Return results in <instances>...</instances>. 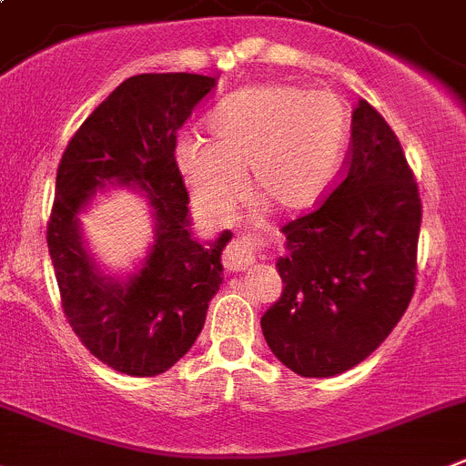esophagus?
I'll return each mask as SVG.
<instances>
[{
  "instance_id": "obj_1",
  "label": "esophagus",
  "mask_w": 466,
  "mask_h": 466,
  "mask_svg": "<svg viewBox=\"0 0 466 466\" xmlns=\"http://www.w3.org/2000/svg\"><path fill=\"white\" fill-rule=\"evenodd\" d=\"M256 261V240L254 238H238L230 242L228 249L224 251V268L230 272H240Z\"/></svg>"
}]
</instances>
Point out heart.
I'll use <instances>...</instances> for the list:
<instances>
[{"instance_id":"obj_1","label":"heart","mask_w":466,"mask_h":466,"mask_svg":"<svg viewBox=\"0 0 466 466\" xmlns=\"http://www.w3.org/2000/svg\"><path fill=\"white\" fill-rule=\"evenodd\" d=\"M351 115L337 94L256 85L208 117L210 140L182 138L175 159L200 212L226 221L251 189L284 212L309 210L335 185Z\"/></svg>"}]
</instances>
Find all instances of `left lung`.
Wrapping results in <instances>:
<instances>
[{"label":"left lung","instance_id":"obj_1","mask_svg":"<svg viewBox=\"0 0 466 466\" xmlns=\"http://www.w3.org/2000/svg\"><path fill=\"white\" fill-rule=\"evenodd\" d=\"M420 196L398 136L358 101L344 182L281 228L284 289L261 317L270 351L300 377H335L398 326L416 286Z\"/></svg>","mask_w":466,"mask_h":466}]
</instances>
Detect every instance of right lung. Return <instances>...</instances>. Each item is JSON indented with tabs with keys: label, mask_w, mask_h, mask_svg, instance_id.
Returning <instances> with one entry per match:
<instances>
[{
	"label": "right lung",
	"mask_w": 466,
	"mask_h": 466,
	"mask_svg": "<svg viewBox=\"0 0 466 466\" xmlns=\"http://www.w3.org/2000/svg\"><path fill=\"white\" fill-rule=\"evenodd\" d=\"M217 87L198 74H140L96 106L57 168L48 251L64 314L89 353L129 377H157L200 335L224 281L221 251L233 233L191 230L189 194L175 159L177 129ZM113 188L145 195L156 228L143 259L108 271L88 249L79 215Z\"/></svg>",
	"instance_id": "obj_1"
}]
</instances>
